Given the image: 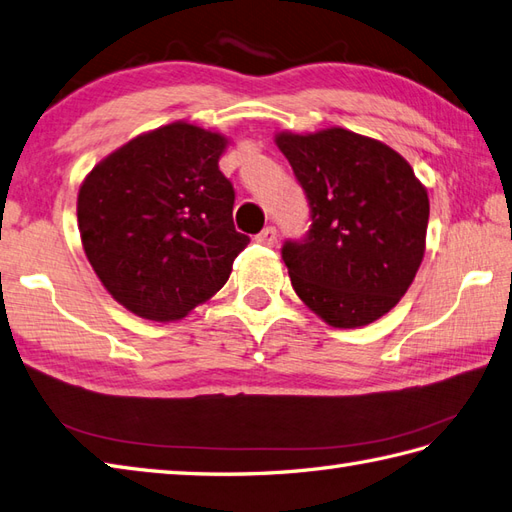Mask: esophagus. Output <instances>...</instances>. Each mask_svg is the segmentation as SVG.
<instances>
[{"label":"esophagus","instance_id":"1","mask_svg":"<svg viewBox=\"0 0 512 512\" xmlns=\"http://www.w3.org/2000/svg\"><path fill=\"white\" fill-rule=\"evenodd\" d=\"M256 241H258L260 245H276V241H278V230L273 228V226H267L263 232L256 234Z\"/></svg>","mask_w":512,"mask_h":512}]
</instances>
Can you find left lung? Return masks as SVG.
<instances>
[{
    "instance_id": "obj_1",
    "label": "left lung",
    "mask_w": 512,
    "mask_h": 512,
    "mask_svg": "<svg viewBox=\"0 0 512 512\" xmlns=\"http://www.w3.org/2000/svg\"><path fill=\"white\" fill-rule=\"evenodd\" d=\"M302 186L310 228L282 245L299 299L334 328H358L400 302L426 249L430 202L389 145L343 128L276 136Z\"/></svg>"
}]
</instances>
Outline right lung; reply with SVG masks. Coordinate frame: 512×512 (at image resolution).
Returning <instances> with one entry per match:
<instances>
[{"label":"right lung","instance_id":"1","mask_svg":"<svg viewBox=\"0 0 512 512\" xmlns=\"http://www.w3.org/2000/svg\"><path fill=\"white\" fill-rule=\"evenodd\" d=\"M223 149L221 134L178 121L119 147L80 186L86 258L134 315L184 317L228 282L247 247L234 186L219 171Z\"/></svg>","mask_w":512,"mask_h":512}]
</instances>
